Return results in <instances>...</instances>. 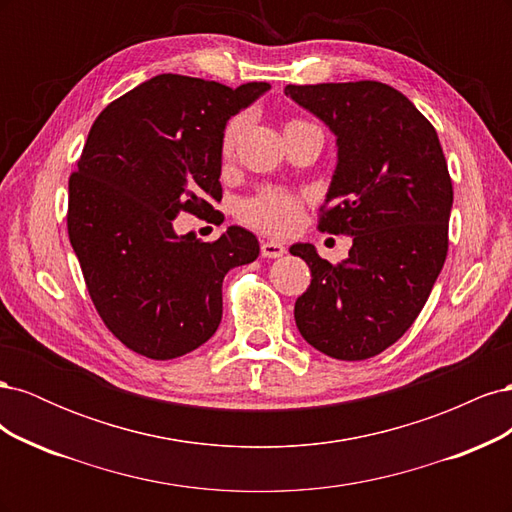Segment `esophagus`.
I'll list each match as a JSON object with an SVG mask.
<instances>
[{
    "instance_id": "esophagus-1",
    "label": "esophagus",
    "mask_w": 512,
    "mask_h": 512,
    "mask_svg": "<svg viewBox=\"0 0 512 512\" xmlns=\"http://www.w3.org/2000/svg\"><path fill=\"white\" fill-rule=\"evenodd\" d=\"M260 254L265 258H280L286 254V247L277 241H262L260 243Z\"/></svg>"
}]
</instances>
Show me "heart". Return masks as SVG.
I'll list each match as a JSON object with an SVG mask.
<instances>
[{"label":"heart","instance_id":"obj_1","mask_svg":"<svg viewBox=\"0 0 512 512\" xmlns=\"http://www.w3.org/2000/svg\"><path fill=\"white\" fill-rule=\"evenodd\" d=\"M243 117H232L222 132L220 149L222 156L228 158L237 147L239 136L243 132ZM292 123V121H290ZM241 220L252 224L258 230L271 232V235H290L299 226L303 215V203L299 196H294L286 190H262L256 196L247 198L239 209Z\"/></svg>","mask_w":512,"mask_h":512}]
</instances>
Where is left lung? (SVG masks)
Returning a JSON list of instances; mask_svg holds the SVG:
<instances>
[{"label":"left lung","instance_id":"obj_1","mask_svg":"<svg viewBox=\"0 0 512 512\" xmlns=\"http://www.w3.org/2000/svg\"><path fill=\"white\" fill-rule=\"evenodd\" d=\"M284 94L335 134L337 166L318 226L352 237L339 265L312 243L290 247L312 271L294 320L309 346L363 361L421 314L446 260L453 183L436 130L401 91L356 81L286 85Z\"/></svg>","mask_w":512,"mask_h":512}]
</instances>
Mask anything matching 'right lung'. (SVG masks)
<instances>
[{"label": "right lung", "instance_id": "1", "mask_svg": "<svg viewBox=\"0 0 512 512\" xmlns=\"http://www.w3.org/2000/svg\"><path fill=\"white\" fill-rule=\"evenodd\" d=\"M269 89L158 74L89 130L68 185L70 243L108 331L147 359L203 346L220 327L224 275L260 254L241 226L207 243L173 224L181 211L215 213L224 126Z\"/></svg>", "mask_w": 512, "mask_h": 512}]
</instances>
